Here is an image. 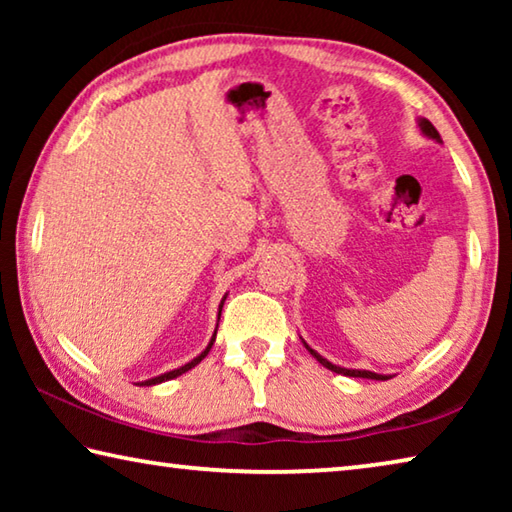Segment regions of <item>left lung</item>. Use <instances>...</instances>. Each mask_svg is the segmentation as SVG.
I'll list each match as a JSON object with an SVG mask.
<instances>
[{"instance_id":"obj_1","label":"left lung","mask_w":512,"mask_h":512,"mask_svg":"<svg viewBox=\"0 0 512 512\" xmlns=\"http://www.w3.org/2000/svg\"><path fill=\"white\" fill-rule=\"evenodd\" d=\"M418 128H420V133L424 135V137H429V140H433V142H438V144H443V140H440V135H438V131L436 128H433V124L429 119H424V117H420L418 119ZM302 343H305V339H302ZM305 348L309 350V354L311 357H314L320 366H325L327 370H332V372H336V375H348V377H363V379H377V381H386V379H391V375H379V372H372V370H357V368H343V366H336V363H332V361H327L325 357H320V354L314 350V348H309V345L305 343Z\"/></svg>"}]
</instances>
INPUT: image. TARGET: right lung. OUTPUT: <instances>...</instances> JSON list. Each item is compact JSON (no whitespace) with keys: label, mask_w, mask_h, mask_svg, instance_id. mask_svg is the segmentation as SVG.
<instances>
[{"label":"right lung","mask_w":512,"mask_h":512,"mask_svg":"<svg viewBox=\"0 0 512 512\" xmlns=\"http://www.w3.org/2000/svg\"><path fill=\"white\" fill-rule=\"evenodd\" d=\"M225 298H228V293H225L223 296V300H221V305H219V316H221V307H223V302H225ZM216 327H219V323H216ZM214 339H216V329H214V334H212V339H210V343H207V348L198 354V357H194L192 361H187L185 366H180V368H176V370H169V372H164V375H158V377H153V379H144V381H140V386H155V384H162V381H169V379H176V377H180L183 375V372H187V370H192L194 366H198V363H201L205 357H207V352L212 350V345H214Z\"/></svg>","instance_id":"1"}]
</instances>
